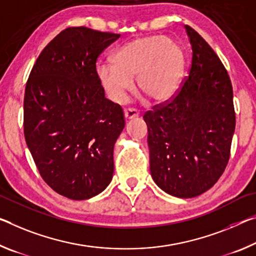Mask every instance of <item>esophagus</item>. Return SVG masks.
<instances>
[{
	"label": "esophagus",
	"instance_id": "1",
	"mask_svg": "<svg viewBox=\"0 0 256 256\" xmlns=\"http://www.w3.org/2000/svg\"><path fill=\"white\" fill-rule=\"evenodd\" d=\"M139 115V112H138L136 109H132V108H128V109H125L124 110V116H125V120H132V118H136Z\"/></svg>",
	"mask_w": 256,
	"mask_h": 256
}]
</instances>
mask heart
Here are the masks:
<instances>
[{
  "mask_svg": "<svg viewBox=\"0 0 256 256\" xmlns=\"http://www.w3.org/2000/svg\"><path fill=\"white\" fill-rule=\"evenodd\" d=\"M112 64H100L96 78L112 102H124L136 86L152 102L168 100L179 90L186 72V54L179 44L165 36H142L117 48Z\"/></svg>",
  "mask_w": 256,
  "mask_h": 256,
  "instance_id": "obj_1",
  "label": "heart"
}]
</instances>
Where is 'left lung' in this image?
I'll use <instances>...</instances> for the list:
<instances>
[{"label": "left lung", "instance_id": "obj_1", "mask_svg": "<svg viewBox=\"0 0 256 256\" xmlns=\"http://www.w3.org/2000/svg\"><path fill=\"white\" fill-rule=\"evenodd\" d=\"M192 48L189 77L164 106L144 114L150 173L162 190L179 198L208 192L230 157L236 116L232 85L208 42L184 26Z\"/></svg>", "mask_w": 256, "mask_h": 256}]
</instances>
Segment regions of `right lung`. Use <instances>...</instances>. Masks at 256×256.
<instances>
[{"label":"right lung","instance_id":"1","mask_svg":"<svg viewBox=\"0 0 256 256\" xmlns=\"http://www.w3.org/2000/svg\"><path fill=\"white\" fill-rule=\"evenodd\" d=\"M120 36L66 28L43 48L27 80V147L43 180L70 200L94 197L112 179L114 146L124 114L104 96L96 62Z\"/></svg>","mask_w":256,"mask_h":256}]
</instances>
